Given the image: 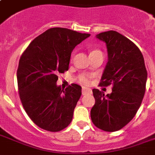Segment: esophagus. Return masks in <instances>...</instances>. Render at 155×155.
<instances>
[{
  "mask_svg": "<svg viewBox=\"0 0 155 155\" xmlns=\"http://www.w3.org/2000/svg\"><path fill=\"white\" fill-rule=\"evenodd\" d=\"M92 93V90L87 87H83L82 88V94L83 95H87V94H91Z\"/></svg>",
  "mask_w": 155,
  "mask_h": 155,
  "instance_id": "obj_1",
  "label": "esophagus"
}]
</instances>
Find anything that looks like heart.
Listing matches in <instances>:
<instances>
[{
  "label": "heart",
  "instance_id": "heart-1",
  "mask_svg": "<svg viewBox=\"0 0 155 155\" xmlns=\"http://www.w3.org/2000/svg\"><path fill=\"white\" fill-rule=\"evenodd\" d=\"M97 53H101V52L98 51V50H95V51H92L91 52L90 54H97ZM89 78L90 75H85V74H82V75H80L78 76V81L81 84H87L88 81H89Z\"/></svg>",
  "mask_w": 155,
  "mask_h": 155
}]
</instances>
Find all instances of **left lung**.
<instances>
[{
  "label": "left lung",
  "instance_id": "left-lung-1",
  "mask_svg": "<svg viewBox=\"0 0 155 155\" xmlns=\"http://www.w3.org/2000/svg\"><path fill=\"white\" fill-rule=\"evenodd\" d=\"M97 38L106 43L108 58L100 86L113 88L106 96L92 89L96 102L91 119L97 128L114 132L136 115L146 92L147 71L142 52L127 38L114 30L101 33Z\"/></svg>",
  "mask_w": 155,
  "mask_h": 155
}]
</instances>
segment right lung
Returning <instances> with one entry per match:
<instances>
[{
  "instance_id": "right-lung-1",
  "label": "right lung",
  "mask_w": 155,
  "mask_h": 155,
  "mask_svg": "<svg viewBox=\"0 0 155 155\" xmlns=\"http://www.w3.org/2000/svg\"><path fill=\"white\" fill-rule=\"evenodd\" d=\"M89 36L51 28L35 38L21 56L17 71L19 97L29 117L41 129L58 132L71 122L81 87L72 84L62 90L56 85L57 75L68 70L73 49Z\"/></svg>"
}]
</instances>
